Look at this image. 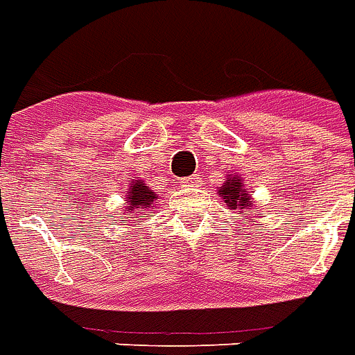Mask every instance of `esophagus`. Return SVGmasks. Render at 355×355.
<instances>
[{
	"label": "esophagus",
	"instance_id": "1",
	"mask_svg": "<svg viewBox=\"0 0 355 355\" xmlns=\"http://www.w3.org/2000/svg\"><path fill=\"white\" fill-rule=\"evenodd\" d=\"M181 185L183 187H196V185H200V178L198 175H189L185 180H181Z\"/></svg>",
	"mask_w": 355,
	"mask_h": 355
}]
</instances>
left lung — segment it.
Masks as SVG:
<instances>
[{
	"label": "left lung",
	"instance_id": "1",
	"mask_svg": "<svg viewBox=\"0 0 355 355\" xmlns=\"http://www.w3.org/2000/svg\"><path fill=\"white\" fill-rule=\"evenodd\" d=\"M219 195L225 198V204L231 209H240L244 211L245 216H259V209L255 208L252 196L248 195V191L244 189V183L240 178L234 175H227L225 183L219 187Z\"/></svg>",
	"mask_w": 355,
	"mask_h": 355
}]
</instances>
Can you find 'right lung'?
I'll use <instances>...</instances> for the list:
<instances>
[{"instance_id":"add662e5","label":"right lung","mask_w":355,"mask_h":355,"mask_svg":"<svg viewBox=\"0 0 355 355\" xmlns=\"http://www.w3.org/2000/svg\"><path fill=\"white\" fill-rule=\"evenodd\" d=\"M153 200H157V195L149 189L147 183H144L141 180L132 181L130 189H128V193H126V209H124V216H128L134 209L146 211V209L151 208ZM121 219H123V217H121Z\"/></svg>"}]
</instances>
